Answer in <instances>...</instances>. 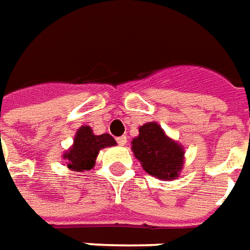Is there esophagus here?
I'll use <instances>...</instances> for the list:
<instances>
[{
  "label": "esophagus",
  "mask_w": 250,
  "mask_h": 250,
  "mask_svg": "<svg viewBox=\"0 0 250 250\" xmlns=\"http://www.w3.org/2000/svg\"><path fill=\"white\" fill-rule=\"evenodd\" d=\"M127 139H128L127 136L122 135V136H119L118 139H116V142H118V145H119V146H125V143H127Z\"/></svg>",
  "instance_id": "obj_1"
}]
</instances>
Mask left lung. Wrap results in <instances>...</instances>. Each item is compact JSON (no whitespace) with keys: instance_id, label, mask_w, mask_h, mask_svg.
I'll list each match as a JSON object with an SVG mask.
<instances>
[{"instance_id":"left-lung-1","label":"left lung","mask_w":250,"mask_h":250,"mask_svg":"<svg viewBox=\"0 0 250 250\" xmlns=\"http://www.w3.org/2000/svg\"><path fill=\"white\" fill-rule=\"evenodd\" d=\"M131 150L143 170L158 179H177L184 168V146L171 139L157 122L139 127V135L131 141Z\"/></svg>"}]
</instances>
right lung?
Returning <instances> with one entry per match:
<instances>
[{"mask_svg":"<svg viewBox=\"0 0 250 250\" xmlns=\"http://www.w3.org/2000/svg\"><path fill=\"white\" fill-rule=\"evenodd\" d=\"M115 145L116 141L109 134L95 135L89 125H82L75 134L73 145L62 152V159L72 171H88L95 166L99 151Z\"/></svg>","mask_w":250,"mask_h":250,"instance_id":"obj_1","label":"right lung"}]
</instances>
